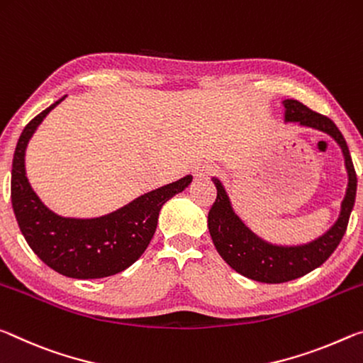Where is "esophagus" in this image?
<instances>
[{
	"instance_id": "34e87169",
	"label": "esophagus",
	"mask_w": 363,
	"mask_h": 363,
	"mask_svg": "<svg viewBox=\"0 0 363 363\" xmlns=\"http://www.w3.org/2000/svg\"><path fill=\"white\" fill-rule=\"evenodd\" d=\"M212 172H213V169L209 164H198L193 167V177L194 178H207L209 175H212Z\"/></svg>"
}]
</instances>
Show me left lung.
Returning a JSON list of instances; mask_svg holds the SVG:
<instances>
[{
    "label": "left lung",
    "mask_w": 363,
    "mask_h": 363,
    "mask_svg": "<svg viewBox=\"0 0 363 363\" xmlns=\"http://www.w3.org/2000/svg\"><path fill=\"white\" fill-rule=\"evenodd\" d=\"M283 106L284 122L318 130L337 143L347 170V188L341 203L340 217L322 236L306 245L280 246L255 235L235 212L222 182L216 177L212 178L217 188V199L209 211L207 227H209L213 246L235 272L260 283L296 280L322 265L346 233L350 212L355 203V191H357V175H355L347 143L335 122L322 114H317L296 99H284Z\"/></svg>",
    "instance_id": "obj_1"
}]
</instances>
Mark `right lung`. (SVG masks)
Listing matches in <instances>:
<instances>
[{
	"instance_id": "add662e5",
	"label": "right lung",
	"mask_w": 363,
	"mask_h": 363,
	"mask_svg": "<svg viewBox=\"0 0 363 363\" xmlns=\"http://www.w3.org/2000/svg\"><path fill=\"white\" fill-rule=\"evenodd\" d=\"M65 96L27 123L17 141L11 201L17 223L32 251L64 277L93 280L116 275L141 257L157 227L159 212L175 194L191 183L186 175L152 189L121 209L93 218L62 217L41 203L26 174V150L35 130Z\"/></svg>"
}]
</instances>
